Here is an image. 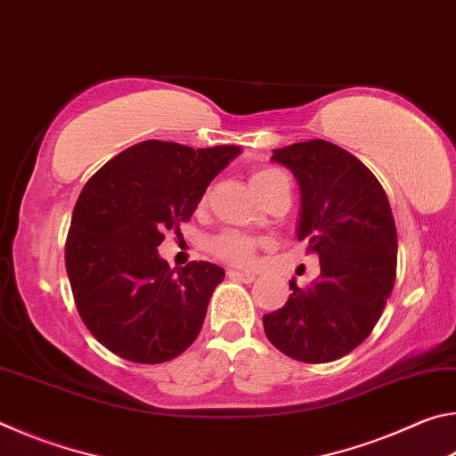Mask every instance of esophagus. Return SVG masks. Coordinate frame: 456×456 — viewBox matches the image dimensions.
I'll use <instances>...</instances> for the list:
<instances>
[{
  "instance_id": "1",
  "label": "esophagus",
  "mask_w": 456,
  "mask_h": 456,
  "mask_svg": "<svg viewBox=\"0 0 456 456\" xmlns=\"http://www.w3.org/2000/svg\"><path fill=\"white\" fill-rule=\"evenodd\" d=\"M227 275L231 277V280L245 281V283H251L257 277L256 272H239V269H227Z\"/></svg>"
}]
</instances>
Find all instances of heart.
I'll return each instance as SVG.
<instances>
[{"mask_svg":"<svg viewBox=\"0 0 456 456\" xmlns=\"http://www.w3.org/2000/svg\"><path fill=\"white\" fill-rule=\"evenodd\" d=\"M281 173L277 171V168H256L249 175V183H251V189L256 191L259 187H264L265 183H269L275 176H280ZM256 239L241 235V233H235V231H225V233H221L213 239L211 243V249L217 257L231 261V264H239V265H245V264H251L253 259V253H256Z\"/></svg>","mask_w":456,"mask_h":456,"instance_id":"b5f03b06","label":"heart"}]
</instances>
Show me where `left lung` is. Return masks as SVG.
Wrapping results in <instances>:
<instances>
[{
	"label": "left lung",
	"mask_w": 456,
	"mask_h": 456,
	"mask_svg": "<svg viewBox=\"0 0 456 456\" xmlns=\"http://www.w3.org/2000/svg\"><path fill=\"white\" fill-rule=\"evenodd\" d=\"M289 168L302 207L296 237L320 257L310 288L289 281L281 310L264 315L277 350L307 364L346 356L380 320L396 277V225L388 197L370 168L326 141L275 149Z\"/></svg>",
	"instance_id": "8db88e82"
}]
</instances>
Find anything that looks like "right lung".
Returning a JSON list of instances; mask_svg holds the SVG:
<instances>
[{
    "instance_id": "obj_1",
    "label": "right lung",
    "mask_w": 456,
    "mask_h": 456,
    "mask_svg": "<svg viewBox=\"0 0 456 456\" xmlns=\"http://www.w3.org/2000/svg\"><path fill=\"white\" fill-rule=\"evenodd\" d=\"M241 146L144 141L122 151L82 189L66 239V272L90 334L117 356L160 364L203 326L223 267L159 256L165 231L195 213L207 187Z\"/></svg>"
}]
</instances>
